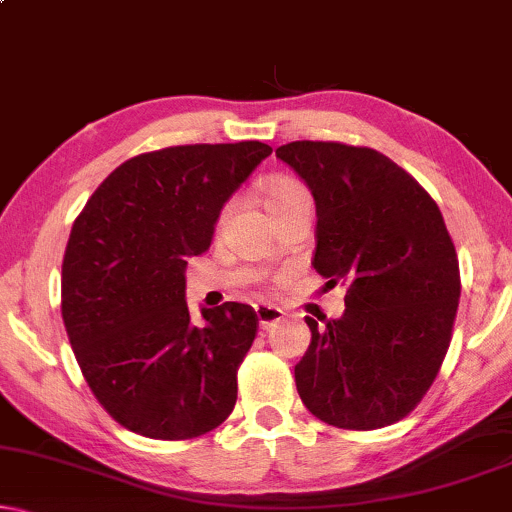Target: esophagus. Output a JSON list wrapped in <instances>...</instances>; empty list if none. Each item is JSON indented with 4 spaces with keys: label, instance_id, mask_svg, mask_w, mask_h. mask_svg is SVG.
Masks as SVG:
<instances>
[{
    "label": "esophagus",
    "instance_id": "34e87169",
    "mask_svg": "<svg viewBox=\"0 0 512 512\" xmlns=\"http://www.w3.org/2000/svg\"><path fill=\"white\" fill-rule=\"evenodd\" d=\"M255 316H257V323H260L262 330H269V327L281 323L283 311L276 309V306H269V304H255Z\"/></svg>",
    "mask_w": 512,
    "mask_h": 512
}]
</instances>
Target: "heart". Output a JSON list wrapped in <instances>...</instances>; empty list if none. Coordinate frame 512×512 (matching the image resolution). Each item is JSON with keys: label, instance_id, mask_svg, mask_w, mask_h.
I'll return each instance as SVG.
<instances>
[{"label": "heart", "instance_id": "heart-1", "mask_svg": "<svg viewBox=\"0 0 512 512\" xmlns=\"http://www.w3.org/2000/svg\"><path fill=\"white\" fill-rule=\"evenodd\" d=\"M306 189L302 185H297V182L292 180H274L271 185L267 187V194H264V206L274 208L278 203H285L290 199H295V196H304ZM229 213V208L224 210V215Z\"/></svg>", "mask_w": 512, "mask_h": 512}]
</instances>
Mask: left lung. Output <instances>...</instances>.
<instances>
[{
    "instance_id": "8db88e82",
    "label": "left lung",
    "mask_w": 512,
    "mask_h": 512,
    "mask_svg": "<svg viewBox=\"0 0 512 512\" xmlns=\"http://www.w3.org/2000/svg\"><path fill=\"white\" fill-rule=\"evenodd\" d=\"M276 156L316 201L313 269L349 285L342 316H306L299 398L330 426H391L424 398L452 339L461 281L440 208L377 149L302 140Z\"/></svg>"
}]
</instances>
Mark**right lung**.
Listing matches in <instances>:
<instances>
[{
	"label": "right lung",
	"mask_w": 512,
	"mask_h": 512,
	"mask_svg": "<svg viewBox=\"0 0 512 512\" xmlns=\"http://www.w3.org/2000/svg\"><path fill=\"white\" fill-rule=\"evenodd\" d=\"M271 154L264 142L182 145L121 163L72 224L63 320L98 403L128 431L187 440L236 405L255 309L227 302L189 318L187 260L213 243L224 203Z\"/></svg>",
	"instance_id": "right-lung-1"
}]
</instances>
